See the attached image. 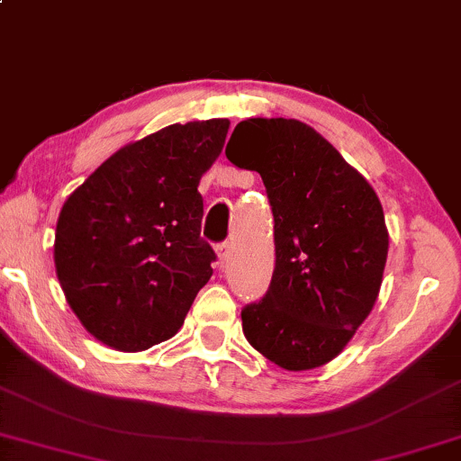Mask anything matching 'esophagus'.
I'll return each instance as SVG.
<instances>
[{
	"mask_svg": "<svg viewBox=\"0 0 461 461\" xmlns=\"http://www.w3.org/2000/svg\"><path fill=\"white\" fill-rule=\"evenodd\" d=\"M217 255L221 263H227V259L231 257V242H221L217 244Z\"/></svg>",
	"mask_w": 461,
	"mask_h": 461,
	"instance_id": "1",
	"label": "esophagus"
}]
</instances>
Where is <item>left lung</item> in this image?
Returning <instances> with one entry per match:
<instances>
[{
	"label": "left lung",
	"instance_id": "left-lung-1",
	"mask_svg": "<svg viewBox=\"0 0 461 461\" xmlns=\"http://www.w3.org/2000/svg\"><path fill=\"white\" fill-rule=\"evenodd\" d=\"M225 156L261 175L274 214L276 267L267 293L242 308L244 337L286 371L327 365L375 305L388 257L382 202L299 120H244Z\"/></svg>",
	"mask_w": 461,
	"mask_h": 461
}]
</instances>
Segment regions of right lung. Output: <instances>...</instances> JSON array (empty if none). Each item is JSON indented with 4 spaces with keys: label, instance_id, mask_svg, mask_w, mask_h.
<instances>
[{
    "label": "right lung",
    "instance_id": "obj_1",
    "mask_svg": "<svg viewBox=\"0 0 461 461\" xmlns=\"http://www.w3.org/2000/svg\"><path fill=\"white\" fill-rule=\"evenodd\" d=\"M227 128H162L115 151L67 198L54 266L67 303L105 346L140 352L170 339L212 276L198 183Z\"/></svg>",
    "mask_w": 461,
    "mask_h": 461
}]
</instances>
